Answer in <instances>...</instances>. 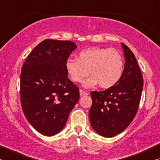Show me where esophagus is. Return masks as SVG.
I'll use <instances>...</instances> for the list:
<instances>
[{
    "instance_id": "obj_1",
    "label": "esophagus",
    "mask_w": 160,
    "mask_h": 160,
    "mask_svg": "<svg viewBox=\"0 0 160 160\" xmlns=\"http://www.w3.org/2000/svg\"><path fill=\"white\" fill-rule=\"evenodd\" d=\"M80 95L81 97H84V96L88 95V93L86 92H85V91L82 90H80Z\"/></svg>"
}]
</instances>
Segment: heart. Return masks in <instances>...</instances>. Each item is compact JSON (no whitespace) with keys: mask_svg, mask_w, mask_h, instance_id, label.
<instances>
[{"mask_svg":"<svg viewBox=\"0 0 160 160\" xmlns=\"http://www.w3.org/2000/svg\"><path fill=\"white\" fill-rule=\"evenodd\" d=\"M123 60L121 53L113 48L92 47L80 51L78 59H68L66 70L73 82H80L90 74L92 77L83 83L85 88L99 84L109 89L121 79L123 72Z\"/></svg>","mask_w":160,"mask_h":160,"instance_id":"1","label":"heart"}]
</instances>
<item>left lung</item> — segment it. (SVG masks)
Returning <instances> with one entry per match:
<instances>
[{
    "instance_id": "8db88e82",
    "label": "left lung",
    "mask_w": 160,
    "mask_h": 160,
    "mask_svg": "<svg viewBox=\"0 0 160 160\" xmlns=\"http://www.w3.org/2000/svg\"><path fill=\"white\" fill-rule=\"evenodd\" d=\"M125 64L123 75L112 88L92 92L89 112L91 126L97 133L111 138L123 131L135 118L143 88V78L131 49L121 44Z\"/></svg>"
}]
</instances>
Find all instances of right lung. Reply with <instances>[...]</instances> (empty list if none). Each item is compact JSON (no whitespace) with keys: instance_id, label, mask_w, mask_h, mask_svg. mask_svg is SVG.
<instances>
[{"instance_id":"right-lung-1","label":"right lung","mask_w":160,"mask_h":160,"mask_svg":"<svg viewBox=\"0 0 160 160\" xmlns=\"http://www.w3.org/2000/svg\"><path fill=\"white\" fill-rule=\"evenodd\" d=\"M76 48L70 41L45 39L22 67V109L29 123L46 136L64 128L79 100V88L68 79L66 70V62Z\"/></svg>"}]
</instances>
